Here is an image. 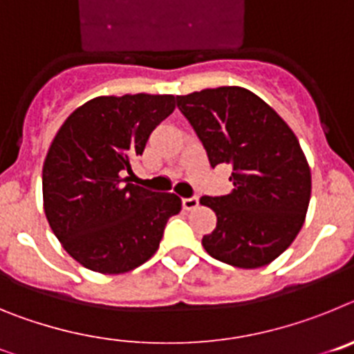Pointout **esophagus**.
Returning a JSON list of instances; mask_svg holds the SVG:
<instances>
[{"label":"esophagus","instance_id":"34e87169","mask_svg":"<svg viewBox=\"0 0 354 354\" xmlns=\"http://www.w3.org/2000/svg\"><path fill=\"white\" fill-rule=\"evenodd\" d=\"M183 207L186 211H193V209L198 207V198L196 196H189V198H183Z\"/></svg>","mask_w":354,"mask_h":354}]
</instances>
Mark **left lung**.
Here are the masks:
<instances>
[{
	"label": "left lung",
	"mask_w": 354,
	"mask_h": 354,
	"mask_svg": "<svg viewBox=\"0 0 354 354\" xmlns=\"http://www.w3.org/2000/svg\"><path fill=\"white\" fill-rule=\"evenodd\" d=\"M209 162L232 167V192L202 196L216 212L205 252L225 264L253 270L273 262L305 223L312 175L296 134L261 97L241 86L177 95Z\"/></svg>",
	"instance_id": "obj_1"
}]
</instances>
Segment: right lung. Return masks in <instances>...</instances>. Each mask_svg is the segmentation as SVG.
I'll return each mask as SVG.
<instances>
[{"mask_svg": "<svg viewBox=\"0 0 354 354\" xmlns=\"http://www.w3.org/2000/svg\"><path fill=\"white\" fill-rule=\"evenodd\" d=\"M174 109V95H101L74 109L56 133L42 168L44 212L86 270L120 274L142 266L183 207L174 193L149 192L126 177Z\"/></svg>", "mask_w": 354, "mask_h": 354, "instance_id": "obj_1", "label": "right lung"}]
</instances>
